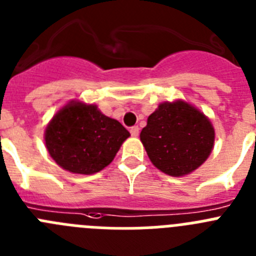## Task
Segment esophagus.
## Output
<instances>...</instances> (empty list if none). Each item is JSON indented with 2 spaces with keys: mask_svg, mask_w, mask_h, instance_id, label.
Returning <instances> with one entry per match:
<instances>
[{
  "mask_svg": "<svg viewBox=\"0 0 256 256\" xmlns=\"http://www.w3.org/2000/svg\"><path fill=\"white\" fill-rule=\"evenodd\" d=\"M130 134L133 136V137H137V136L140 134V128L137 126H132V128H130Z\"/></svg>",
  "mask_w": 256,
  "mask_h": 256,
  "instance_id": "1",
  "label": "esophagus"
}]
</instances>
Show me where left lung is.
Wrapping results in <instances>:
<instances>
[{"label": "left lung", "instance_id": "1", "mask_svg": "<svg viewBox=\"0 0 256 256\" xmlns=\"http://www.w3.org/2000/svg\"><path fill=\"white\" fill-rule=\"evenodd\" d=\"M140 138L156 168L172 177H182L209 158L216 132L198 108L177 100L160 104Z\"/></svg>", "mask_w": 256, "mask_h": 256}]
</instances>
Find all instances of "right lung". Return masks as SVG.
<instances>
[{
	"instance_id": "obj_1",
	"label": "right lung",
	"mask_w": 256,
	"mask_h": 256,
	"mask_svg": "<svg viewBox=\"0 0 256 256\" xmlns=\"http://www.w3.org/2000/svg\"><path fill=\"white\" fill-rule=\"evenodd\" d=\"M130 132L96 105L70 101L52 118L44 132L50 156L72 173L94 174L114 160Z\"/></svg>"
}]
</instances>
